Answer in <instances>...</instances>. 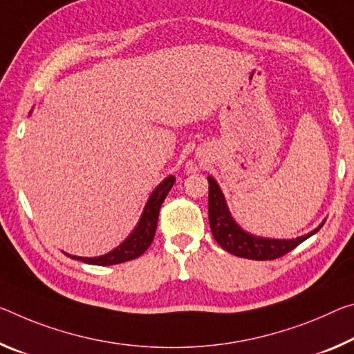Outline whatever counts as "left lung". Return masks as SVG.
I'll use <instances>...</instances> for the list:
<instances>
[{
  "instance_id": "8db88e82",
  "label": "left lung",
  "mask_w": 354,
  "mask_h": 354,
  "mask_svg": "<svg viewBox=\"0 0 354 354\" xmlns=\"http://www.w3.org/2000/svg\"><path fill=\"white\" fill-rule=\"evenodd\" d=\"M209 181V198H207V212H209V225L212 236L217 241V244L222 249H225L230 254L241 257V258H250V260H276V258L283 257L288 254L290 250L315 234L323 223L313 232L299 236L296 239H266V238H257L254 234L245 233L233 217L230 216L228 207L223 198V194L221 192L218 184L211 176L207 178Z\"/></svg>"
}]
</instances>
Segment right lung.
Instances as JSON below:
<instances>
[{"instance_id":"right-lung-1","label":"right lung","mask_w":354,"mask_h":354,"mask_svg":"<svg viewBox=\"0 0 354 354\" xmlns=\"http://www.w3.org/2000/svg\"><path fill=\"white\" fill-rule=\"evenodd\" d=\"M173 183H175V176H168L154 189V192L151 194L147 206H145V211L142 214V218H140L138 225L136 227V230H133L131 236H129L124 243L118 245L115 250H111L102 257H94V258L75 257V255H69V257L75 258V260H80L83 263H89V265L110 266V265H118V263L133 260V258L142 255L143 252L149 248L151 243H153L160 206L164 203L167 194L170 192V189L173 187Z\"/></svg>"}]
</instances>
